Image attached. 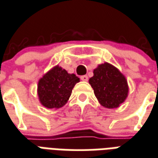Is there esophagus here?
I'll return each instance as SVG.
<instances>
[{
  "mask_svg": "<svg viewBox=\"0 0 158 158\" xmlns=\"http://www.w3.org/2000/svg\"><path fill=\"white\" fill-rule=\"evenodd\" d=\"M80 79H81V80H83V81H88L89 78H88L87 75H83V76L80 77Z\"/></svg>",
  "mask_w": 158,
  "mask_h": 158,
  "instance_id": "obj_1",
  "label": "esophagus"
}]
</instances>
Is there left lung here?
<instances>
[{
	"label": "left lung",
	"mask_w": 158,
	"mask_h": 158,
	"mask_svg": "<svg viewBox=\"0 0 158 158\" xmlns=\"http://www.w3.org/2000/svg\"><path fill=\"white\" fill-rule=\"evenodd\" d=\"M89 83L101 105L107 108H118L128 95L125 76L115 66L105 62L94 69Z\"/></svg>",
	"instance_id": "left-lung-1"
}]
</instances>
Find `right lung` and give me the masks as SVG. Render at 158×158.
I'll return each instance as SVG.
<instances>
[{
	"label": "right lung",
	"instance_id": "obj_1",
	"mask_svg": "<svg viewBox=\"0 0 158 158\" xmlns=\"http://www.w3.org/2000/svg\"><path fill=\"white\" fill-rule=\"evenodd\" d=\"M79 78L69 74L59 65L53 67L38 82L37 94L42 105L47 108H60L65 105Z\"/></svg>",
	"mask_w": 158,
	"mask_h": 158
}]
</instances>
